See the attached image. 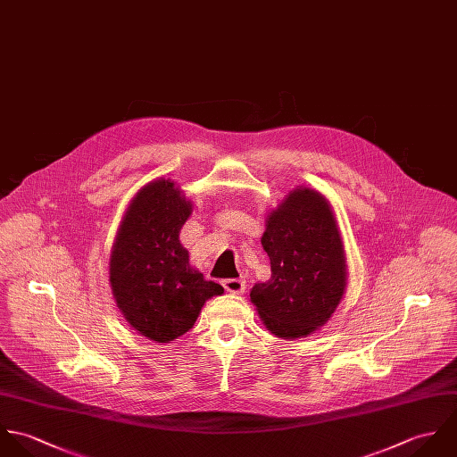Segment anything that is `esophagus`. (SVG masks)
<instances>
[{
    "label": "esophagus",
    "mask_w": 457,
    "mask_h": 457,
    "mask_svg": "<svg viewBox=\"0 0 457 457\" xmlns=\"http://www.w3.org/2000/svg\"><path fill=\"white\" fill-rule=\"evenodd\" d=\"M222 286H224V289H226L228 293L240 295V293H244V289H245V280H242V278H224V280H222Z\"/></svg>",
    "instance_id": "esophagus-1"
}]
</instances>
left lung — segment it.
<instances>
[{"mask_svg":"<svg viewBox=\"0 0 457 457\" xmlns=\"http://www.w3.org/2000/svg\"><path fill=\"white\" fill-rule=\"evenodd\" d=\"M262 245L272 277L253 286V303L277 337L309 336L327 323L346 287L345 251L330 204L316 190H291L269 215Z\"/></svg>","mask_w":457,"mask_h":457,"instance_id":"left-lung-1","label":"left lung"}]
</instances>
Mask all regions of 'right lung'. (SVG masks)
I'll return each mask as SVG.
<instances>
[{
	"mask_svg": "<svg viewBox=\"0 0 457 457\" xmlns=\"http://www.w3.org/2000/svg\"><path fill=\"white\" fill-rule=\"evenodd\" d=\"M192 208L170 180L132 199L111 254L109 280L125 320L141 336L168 343L188 332L204 302L224 287L188 265L179 240Z\"/></svg>",
	"mask_w": 457,
	"mask_h": 457,
	"instance_id": "add662e5",
	"label": "right lung"
}]
</instances>
